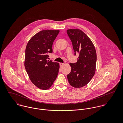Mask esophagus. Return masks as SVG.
<instances>
[{
	"label": "esophagus",
	"mask_w": 123,
	"mask_h": 123,
	"mask_svg": "<svg viewBox=\"0 0 123 123\" xmlns=\"http://www.w3.org/2000/svg\"><path fill=\"white\" fill-rule=\"evenodd\" d=\"M63 64H64L62 63H60V67L62 68V67L63 66Z\"/></svg>",
	"instance_id": "1"
}]
</instances>
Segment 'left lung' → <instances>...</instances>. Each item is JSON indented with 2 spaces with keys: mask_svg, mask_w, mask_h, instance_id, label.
<instances>
[{
  "mask_svg": "<svg viewBox=\"0 0 123 123\" xmlns=\"http://www.w3.org/2000/svg\"><path fill=\"white\" fill-rule=\"evenodd\" d=\"M67 33L72 43L74 55L79 54L77 62L70 63L71 70L67 78L71 86L81 88L88 84L95 74L96 50L90 39L81 30L69 29Z\"/></svg>",
  "mask_w": 123,
  "mask_h": 123,
  "instance_id": "8db88e82",
  "label": "left lung"
}]
</instances>
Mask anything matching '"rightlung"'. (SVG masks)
<instances>
[{
	"label": "right lung",
	"instance_id": "1",
	"mask_svg": "<svg viewBox=\"0 0 123 123\" xmlns=\"http://www.w3.org/2000/svg\"><path fill=\"white\" fill-rule=\"evenodd\" d=\"M59 30H43L28 42L25 52V67L33 83L42 89H47L56 80L60 68L58 62L47 61L53 53V44Z\"/></svg>",
	"mask_w": 123,
	"mask_h": 123
}]
</instances>
